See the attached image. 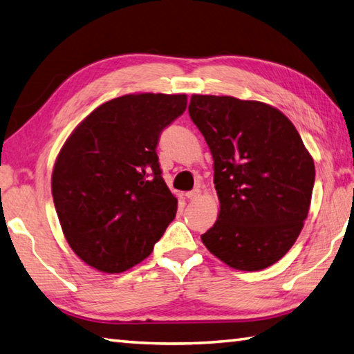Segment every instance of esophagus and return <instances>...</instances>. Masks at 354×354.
I'll use <instances>...</instances> for the list:
<instances>
[{"label": "esophagus", "instance_id": "obj_1", "mask_svg": "<svg viewBox=\"0 0 354 354\" xmlns=\"http://www.w3.org/2000/svg\"><path fill=\"white\" fill-rule=\"evenodd\" d=\"M185 196H187V199H190V201H193V199H198V198L201 196V190H199V189H195V190L187 192V193H185Z\"/></svg>", "mask_w": 354, "mask_h": 354}]
</instances>
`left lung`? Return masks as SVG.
Instances as JSON below:
<instances>
[{
    "label": "left lung",
    "instance_id": "obj_1",
    "mask_svg": "<svg viewBox=\"0 0 354 354\" xmlns=\"http://www.w3.org/2000/svg\"><path fill=\"white\" fill-rule=\"evenodd\" d=\"M189 113L212 151L219 198L216 223L201 239L236 270L273 266L307 219L313 158L292 121L268 104L193 95Z\"/></svg>",
    "mask_w": 354,
    "mask_h": 354
}]
</instances>
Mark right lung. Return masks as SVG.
I'll return each mask as SVG.
<instances>
[{"instance_id": "add662e5", "label": "right lung", "mask_w": 354, "mask_h": 354, "mask_svg": "<svg viewBox=\"0 0 354 354\" xmlns=\"http://www.w3.org/2000/svg\"><path fill=\"white\" fill-rule=\"evenodd\" d=\"M187 95L138 93L95 109L62 145L52 195L62 233L78 258L122 273L153 252L176 216L156 145L184 113Z\"/></svg>"}]
</instances>
